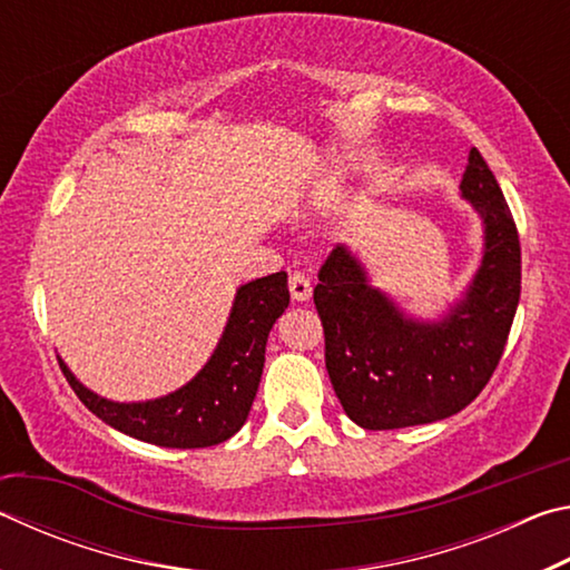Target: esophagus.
Instances as JSON below:
<instances>
[{
  "label": "esophagus",
  "mask_w": 570,
  "mask_h": 570,
  "mask_svg": "<svg viewBox=\"0 0 570 570\" xmlns=\"http://www.w3.org/2000/svg\"><path fill=\"white\" fill-rule=\"evenodd\" d=\"M288 292H292V298L296 304H304L312 298V284L304 274H292L288 276Z\"/></svg>",
  "instance_id": "34e87169"
}]
</instances>
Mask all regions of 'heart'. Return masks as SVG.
<instances>
[{
  "label": "heart",
  "instance_id": "b5f03b06",
  "mask_svg": "<svg viewBox=\"0 0 570 570\" xmlns=\"http://www.w3.org/2000/svg\"><path fill=\"white\" fill-rule=\"evenodd\" d=\"M354 170H356V166H344V168H340V170H336V178H340V180H342V178L346 176V173H354ZM336 178H334L332 183H336Z\"/></svg>",
  "mask_w": 570,
  "mask_h": 570
}]
</instances>
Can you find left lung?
Wrapping results in <instances>:
<instances>
[{"label": "left lung", "instance_id": "8db88e82", "mask_svg": "<svg viewBox=\"0 0 570 570\" xmlns=\"http://www.w3.org/2000/svg\"><path fill=\"white\" fill-rule=\"evenodd\" d=\"M482 224V256L455 302L420 320L372 284L352 248L336 246L314 304L324 324L326 372L350 420L400 430L452 417L478 397L503 356L520 298L518 230L493 170L472 148L460 180Z\"/></svg>", "mask_w": 570, "mask_h": 570}]
</instances>
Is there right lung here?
Wrapping results in <instances>:
<instances>
[{"label":"right lung","instance_id":"obj_1","mask_svg":"<svg viewBox=\"0 0 570 570\" xmlns=\"http://www.w3.org/2000/svg\"><path fill=\"white\" fill-rule=\"evenodd\" d=\"M288 306L286 272L236 288L224 334L196 377L176 392L146 402H115L75 377L60 360L67 382L92 414L122 435L158 448H210L244 428L264 372L268 332Z\"/></svg>","mask_w":570,"mask_h":570}]
</instances>
